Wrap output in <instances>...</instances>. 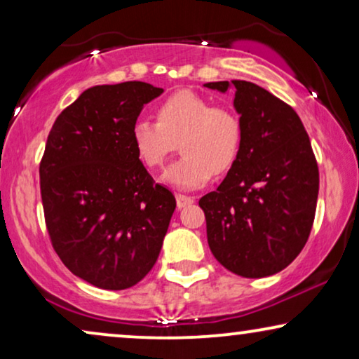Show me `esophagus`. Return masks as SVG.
I'll use <instances>...</instances> for the list:
<instances>
[{
    "mask_svg": "<svg viewBox=\"0 0 359 359\" xmlns=\"http://www.w3.org/2000/svg\"><path fill=\"white\" fill-rule=\"evenodd\" d=\"M193 198L191 196H186V194H176V205H178V209H183L186 205L193 204Z\"/></svg>",
    "mask_w": 359,
    "mask_h": 359,
    "instance_id": "obj_1",
    "label": "esophagus"
}]
</instances>
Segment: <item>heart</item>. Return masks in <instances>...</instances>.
Listing matches in <instances>:
<instances>
[{"instance_id": "heart-1", "label": "heart", "mask_w": 359, "mask_h": 359, "mask_svg": "<svg viewBox=\"0 0 359 359\" xmlns=\"http://www.w3.org/2000/svg\"><path fill=\"white\" fill-rule=\"evenodd\" d=\"M155 119L134 122L132 147L147 168L156 170L178 144L183 158L163 175V181L171 188H199L212 173L225 175L237 163L243 129L232 107L215 106L208 97L183 90L155 107Z\"/></svg>"}]
</instances>
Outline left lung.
<instances>
[{
	"label": "left lung",
	"mask_w": 359,
	"mask_h": 359,
	"mask_svg": "<svg viewBox=\"0 0 359 359\" xmlns=\"http://www.w3.org/2000/svg\"><path fill=\"white\" fill-rule=\"evenodd\" d=\"M204 86L222 93L233 88L243 129L237 163L199 199L209 248L238 276H271L294 262L311 235L318 196L311 139L297 112L255 83Z\"/></svg>",
	"instance_id": "8db88e82"
}]
</instances>
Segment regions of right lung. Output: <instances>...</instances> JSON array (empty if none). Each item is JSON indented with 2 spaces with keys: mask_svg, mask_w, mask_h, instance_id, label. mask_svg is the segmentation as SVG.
Returning a JSON list of instances; mask_svg holds the SVG:
<instances>
[{
  "mask_svg": "<svg viewBox=\"0 0 359 359\" xmlns=\"http://www.w3.org/2000/svg\"><path fill=\"white\" fill-rule=\"evenodd\" d=\"M163 90L144 81L88 88L53 122L41 160L52 247L86 283L121 291L158 258L176 199L137 156L130 130Z\"/></svg>",
  "mask_w": 359,
  "mask_h": 359,
  "instance_id": "add662e5",
  "label": "right lung"
}]
</instances>
